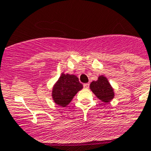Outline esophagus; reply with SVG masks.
<instances>
[{
  "label": "esophagus",
  "instance_id": "34e87169",
  "mask_svg": "<svg viewBox=\"0 0 151 151\" xmlns=\"http://www.w3.org/2000/svg\"><path fill=\"white\" fill-rule=\"evenodd\" d=\"M83 86H84V88H88L89 84L88 83H85V84H84Z\"/></svg>",
  "mask_w": 151,
  "mask_h": 151
}]
</instances>
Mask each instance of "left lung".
<instances>
[{
	"instance_id": "8db88e82",
	"label": "left lung",
	"mask_w": 151,
	"mask_h": 151,
	"mask_svg": "<svg viewBox=\"0 0 151 151\" xmlns=\"http://www.w3.org/2000/svg\"><path fill=\"white\" fill-rule=\"evenodd\" d=\"M92 92L104 103L110 102L114 97L113 88L106 77L99 76L97 81H93L90 85Z\"/></svg>"
}]
</instances>
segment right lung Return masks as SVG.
<instances>
[{"label": "right lung", "instance_id": "add662e5", "mask_svg": "<svg viewBox=\"0 0 151 151\" xmlns=\"http://www.w3.org/2000/svg\"><path fill=\"white\" fill-rule=\"evenodd\" d=\"M82 88L83 85L76 76L62 74L52 91L53 99L57 104L66 106Z\"/></svg>", "mask_w": 151, "mask_h": 151}]
</instances>
